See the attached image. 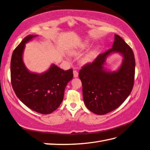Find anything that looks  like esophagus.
Returning a JSON list of instances; mask_svg holds the SVG:
<instances>
[{"label":"esophagus","instance_id":"1","mask_svg":"<svg viewBox=\"0 0 150 150\" xmlns=\"http://www.w3.org/2000/svg\"><path fill=\"white\" fill-rule=\"evenodd\" d=\"M73 76L74 77H77L79 76V73L77 70H73Z\"/></svg>","mask_w":150,"mask_h":150}]
</instances>
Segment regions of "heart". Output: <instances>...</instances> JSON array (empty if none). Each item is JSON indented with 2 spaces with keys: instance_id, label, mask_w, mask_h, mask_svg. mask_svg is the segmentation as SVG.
Returning <instances> with one entry per match:
<instances>
[{
  "instance_id": "obj_1",
  "label": "heart",
  "mask_w": 150,
  "mask_h": 150,
  "mask_svg": "<svg viewBox=\"0 0 150 150\" xmlns=\"http://www.w3.org/2000/svg\"><path fill=\"white\" fill-rule=\"evenodd\" d=\"M86 47H87V43H84V45H83V46L81 47V50L79 52H72V54H73V55H77V54H79V52H80L82 51H83V50H84L86 48ZM96 55H97V51H96V50H95V51H93L92 52H90L89 54H88L86 56V57H84V62H90V61L93 60L96 58Z\"/></svg>"
}]
</instances>
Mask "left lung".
Listing matches in <instances>:
<instances>
[{
	"instance_id": "obj_1",
	"label": "left lung",
	"mask_w": 150,
	"mask_h": 150,
	"mask_svg": "<svg viewBox=\"0 0 150 150\" xmlns=\"http://www.w3.org/2000/svg\"><path fill=\"white\" fill-rule=\"evenodd\" d=\"M112 47L99 54L92 62L82 66L79 77L83 84L84 102L91 112L103 115L115 110L133 90L135 60L133 50L118 35H114ZM118 52L124 57L117 72L105 71L102 65L108 55Z\"/></svg>"
}]
</instances>
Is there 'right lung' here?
<instances>
[{"label": "right lung", "instance_id": "obj_1", "mask_svg": "<svg viewBox=\"0 0 150 150\" xmlns=\"http://www.w3.org/2000/svg\"><path fill=\"white\" fill-rule=\"evenodd\" d=\"M36 35H28L22 40L11 56V83L21 101L32 110L43 114L54 112L64 99L67 84L73 77V69L66 71L55 65L43 74L29 72L23 62L25 43Z\"/></svg>", "mask_w": 150, "mask_h": 150}]
</instances>
